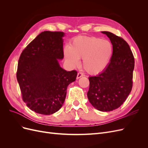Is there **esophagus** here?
I'll use <instances>...</instances> for the list:
<instances>
[{"instance_id":"34e87169","label":"esophagus","mask_w":148,"mask_h":148,"mask_svg":"<svg viewBox=\"0 0 148 148\" xmlns=\"http://www.w3.org/2000/svg\"><path fill=\"white\" fill-rule=\"evenodd\" d=\"M83 76H84V75H83L82 72H78V74H77V79H78V78H81V77H83Z\"/></svg>"}]
</instances>
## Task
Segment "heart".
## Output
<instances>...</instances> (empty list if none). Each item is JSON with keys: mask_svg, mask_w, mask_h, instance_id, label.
<instances>
[{"mask_svg": "<svg viewBox=\"0 0 148 148\" xmlns=\"http://www.w3.org/2000/svg\"><path fill=\"white\" fill-rule=\"evenodd\" d=\"M112 45L109 41L97 37L80 36L75 38L70 46L65 47V59L73 67L83 59L84 70L91 74H97L108 65L112 55Z\"/></svg>", "mask_w": 148, "mask_h": 148, "instance_id": "heart-1", "label": "heart"}]
</instances>
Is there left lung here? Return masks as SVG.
<instances>
[{"label": "left lung", "mask_w": 148, "mask_h": 148, "mask_svg": "<svg viewBox=\"0 0 148 148\" xmlns=\"http://www.w3.org/2000/svg\"><path fill=\"white\" fill-rule=\"evenodd\" d=\"M102 33L112 44V56L102 72L89 78L87 96L95 108L109 112L122 106L132 91L135 59L128 44L122 38L108 31Z\"/></svg>", "instance_id": "1"}]
</instances>
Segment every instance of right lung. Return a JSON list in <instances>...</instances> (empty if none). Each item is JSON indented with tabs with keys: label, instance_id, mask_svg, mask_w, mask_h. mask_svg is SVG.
Returning <instances> with one entry per match:
<instances>
[{
	"label": "right lung",
	"instance_id": "add662e5",
	"mask_svg": "<svg viewBox=\"0 0 148 148\" xmlns=\"http://www.w3.org/2000/svg\"><path fill=\"white\" fill-rule=\"evenodd\" d=\"M62 31L40 33L22 51L16 78L22 99L36 113L51 115L65 101L66 89L75 81L77 71H66L57 59L64 58Z\"/></svg>",
	"mask_w": 148,
	"mask_h": 148
}]
</instances>
